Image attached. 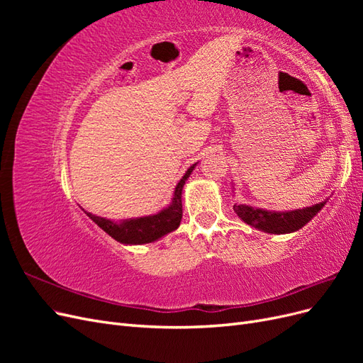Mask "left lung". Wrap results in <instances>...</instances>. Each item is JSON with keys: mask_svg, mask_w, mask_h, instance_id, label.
Here are the masks:
<instances>
[{"mask_svg": "<svg viewBox=\"0 0 363 363\" xmlns=\"http://www.w3.org/2000/svg\"><path fill=\"white\" fill-rule=\"evenodd\" d=\"M324 204L325 201L311 207L284 212L265 211V208L247 204H235L233 211L245 224L255 227L256 230H262V232L271 235H286L304 227L315 215H318Z\"/></svg>", "mask_w": 363, "mask_h": 363, "instance_id": "1", "label": "left lung"}]
</instances>
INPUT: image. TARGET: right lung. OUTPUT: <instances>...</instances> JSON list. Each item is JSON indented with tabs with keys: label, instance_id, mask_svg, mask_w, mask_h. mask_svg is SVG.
<instances>
[{
	"label": "right lung",
	"instance_id": "add662e5",
	"mask_svg": "<svg viewBox=\"0 0 363 363\" xmlns=\"http://www.w3.org/2000/svg\"><path fill=\"white\" fill-rule=\"evenodd\" d=\"M195 167L196 163H194L192 167L186 171V174L180 179L177 186H175L172 201L169 203V206L162 208V211L156 215L112 221V219L101 218V216L92 215L91 212H86L84 208H82V211L89 216L98 227L104 230L108 236H112L121 244L142 245V244L156 242V240L162 239L163 236H167L168 233L179 228L182 223V216H183V207H182L183 186L186 180L189 179V175Z\"/></svg>",
	"mask_w": 363,
	"mask_h": 363
}]
</instances>
